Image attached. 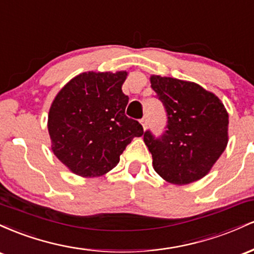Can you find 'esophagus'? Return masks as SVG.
<instances>
[{
    "label": "esophagus",
    "instance_id": "obj_1",
    "mask_svg": "<svg viewBox=\"0 0 254 254\" xmlns=\"http://www.w3.org/2000/svg\"><path fill=\"white\" fill-rule=\"evenodd\" d=\"M141 124H142V127H143V129L145 130L147 129V125H148V122H147V118L145 117H143L141 119Z\"/></svg>",
    "mask_w": 254,
    "mask_h": 254
}]
</instances>
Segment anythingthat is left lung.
I'll list each match as a JSON object with an SVG mask.
<instances>
[{
	"label": "left lung",
	"mask_w": 254,
	"mask_h": 254,
	"mask_svg": "<svg viewBox=\"0 0 254 254\" xmlns=\"http://www.w3.org/2000/svg\"><path fill=\"white\" fill-rule=\"evenodd\" d=\"M167 113L166 131L143 132L154 170L166 182L185 185L209 173L228 143V113L214 93L173 77H150Z\"/></svg>",
	"instance_id": "1"
}]
</instances>
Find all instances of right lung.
Listing matches in <instances>:
<instances>
[{"label": "right lung", "instance_id": "1", "mask_svg": "<svg viewBox=\"0 0 254 254\" xmlns=\"http://www.w3.org/2000/svg\"><path fill=\"white\" fill-rule=\"evenodd\" d=\"M127 71L82 72L69 81L50 107L51 149L72 173L100 177L116 167L133 137L143 135L125 116L129 97L122 90Z\"/></svg>", "mask_w": 254, "mask_h": 254}]
</instances>
